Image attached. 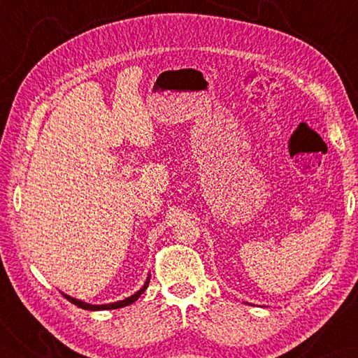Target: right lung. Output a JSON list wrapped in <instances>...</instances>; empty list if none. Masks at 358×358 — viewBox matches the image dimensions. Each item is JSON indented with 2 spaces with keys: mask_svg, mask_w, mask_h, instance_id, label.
<instances>
[{
  "mask_svg": "<svg viewBox=\"0 0 358 358\" xmlns=\"http://www.w3.org/2000/svg\"><path fill=\"white\" fill-rule=\"evenodd\" d=\"M149 281H150V275H148L146 281H144V285L136 291L134 295L127 296V299L124 300H120V301H113V303H108V305H90V303H86V301H81V300H77L73 299V296L67 295V294H63L67 300H69L71 303H73V305H77L78 308L81 309H86V310H106V309H118V308H124V306H129L132 305V303H135L136 300L140 299V295L146 291L148 286H149Z\"/></svg>",
  "mask_w": 358,
  "mask_h": 358,
  "instance_id": "1",
  "label": "right lung"
}]
</instances>
